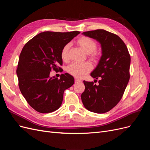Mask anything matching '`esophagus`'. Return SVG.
<instances>
[{"instance_id":"esophagus-1","label":"esophagus","mask_w":150,"mask_h":150,"mask_svg":"<svg viewBox=\"0 0 150 150\" xmlns=\"http://www.w3.org/2000/svg\"><path fill=\"white\" fill-rule=\"evenodd\" d=\"M74 81H75V83H79V82H81V80L78 79V78H75L74 79Z\"/></svg>"}]
</instances>
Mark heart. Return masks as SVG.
I'll use <instances>...</instances> for the list:
<instances>
[{"mask_svg": "<svg viewBox=\"0 0 150 150\" xmlns=\"http://www.w3.org/2000/svg\"><path fill=\"white\" fill-rule=\"evenodd\" d=\"M77 44L88 54V58L93 62H97L100 57V52L96 49L97 42L87 36H82L77 40ZM70 44H66L61 49V57L62 60L67 62L69 60V51ZM93 69V66L90 62H73L67 67V72L76 78H83Z\"/></svg>", "mask_w": 150, "mask_h": 150, "instance_id": "1", "label": "heart"}]
</instances>
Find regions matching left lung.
I'll return each mask as SVG.
<instances>
[{
	"label": "left lung",
	"mask_w": 150,
	"mask_h": 150,
	"mask_svg": "<svg viewBox=\"0 0 150 150\" xmlns=\"http://www.w3.org/2000/svg\"><path fill=\"white\" fill-rule=\"evenodd\" d=\"M83 34L101 44L102 56L91 73L99 84L84 81V91L81 99L88 110L104 113L121 99L129 79L131 57L126 44L118 35L104 29L84 32Z\"/></svg>",
	"instance_id": "1"
}]
</instances>
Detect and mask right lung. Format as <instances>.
Here are the masks:
<instances>
[{"mask_svg":"<svg viewBox=\"0 0 150 150\" xmlns=\"http://www.w3.org/2000/svg\"><path fill=\"white\" fill-rule=\"evenodd\" d=\"M44 32L36 35L22 48L18 62L17 75L21 92L29 105L41 113L51 112L59 108L64 91L74 83L68 73L60 79L50 76V72L62 71L61 51L63 46L79 34Z\"/></svg>","mask_w":150,"mask_h":150,"instance_id":"right-lung-1","label":"right lung"}]
</instances>
